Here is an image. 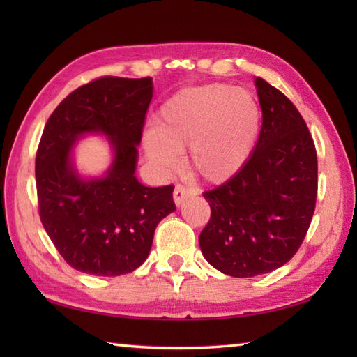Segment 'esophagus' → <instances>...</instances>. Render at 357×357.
Returning <instances> with one entry per match:
<instances>
[{
	"instance_id": "1",
	"label": "esophagus",
	"mask_w": 357,
	"mask_h": 357,
	"mask_svg": "<svg viewBox=\"0 0 357 357\" xmlns=\"http://www.w3.org/2000/svg\"><path fill=\"white\" fill-rule=\"evenodd\" d=\"M195 195H196V192L193 190V188L178 184L173 190V201H174V204H176V206H181V204L187 201L188 198H192V196H195Z\"/></svg>"
}]
</instances>
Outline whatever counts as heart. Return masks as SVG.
Returning <instances> with one entry per match:
<instances>
[{
  "label": "heart",
  "mask_w": 357,
  "mask_h": 357,
  "mask_svg": "<svg viewBox=\"0 0 357 357\" xmlns=\"http://www.w3.org/2000/svg\"><path fill=\"white\" fill-rule=\"evenodd\" d=\"M261 107L245 89L210 84L184 89L159 109L153 130L144 138L147 156L164 170L188 149V167L211 184L244 169L261 132Z\"/></svg>",
  "instance_id": "obj_1"
}]
</instances>
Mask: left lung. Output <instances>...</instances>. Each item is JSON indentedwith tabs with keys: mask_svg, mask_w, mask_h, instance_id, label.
<instances>
[{
	"mask_svg": "<svg viewBox=\"0 0 357 357\" xmlns=\"http://www.w3.org/2000/svg\"><path fill=\"white\" fill-rule=\"evenodd\" d=\"M259 139L236 176L204 192L211 216L199 234L210 265L233 278L270 273L291 259L312 222L317 156L304 118L288 98L256 77Z\"/></svg>",
	"mask_w": 357,
	"mask_h": 357,
	"instance_id": "left-lung-1",
	"label": "left lung"
}]
</instances>
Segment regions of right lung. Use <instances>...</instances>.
<instances>
[{"mask_svg": "<svg viewBox=\"0 0 357 357\" xmlns=\"http://www.w3.org/2000/svg\"><path fill=\"white\" fill-rule=\"evenodd\" d=\"M151 78L102 77L64 98L44 127L35 176L40 218L53 245L75 270L119 276L147 259L156 225L176 210L173 185L146 187L135 176ZM107 135L114 161L101 178H82L73 144Z\"/></svg>", "mask_w": 357, "mask_h": 357, "instance_id": "1", "label": "right lung"}]
</instances>
